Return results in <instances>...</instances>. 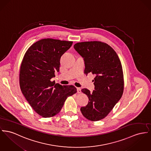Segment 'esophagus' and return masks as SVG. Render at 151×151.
Returning a JSON list of instances; mask_svg holds the SVG:
<instances>
[{"label":"esophagus","mask_w":151,"mask_h":151,"mask_svg":"<svg viewBox=\"0 0 151 151\" xmlns=\"http://www.w3.org/2000/svg\"><path fill=\"white\" fill-rule=\"evenodd\" d=\"M77 93H81V89L80 88H77Z\"/></svg>","instance_id":"1"}]
</instances>
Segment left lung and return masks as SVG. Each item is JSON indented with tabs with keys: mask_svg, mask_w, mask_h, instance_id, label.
<instances>
[{
	"mask_svg": "<svg viewBox=\"0 0 151 151\" xmlns=\"http://www.w3.org/2000/svg\"><path fill=\"white\" fill-rule=\"evenodd\" d=\"M74 48L84 59V73L95 76V91L81 90L89 102L81 108V111L89 120H101L108 116L123 94L124 74L120 58L111 46L100 41L77 43Z\"/></svg>",
	"mask_w": 151,
	"mask_h": 151,
	"instance_id": "obj_1",
	"label": "left lung"
}]
</instances>
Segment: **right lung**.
<instances>
[{
  "label": "right lung",
  "instance_id": "right-lung-1",
  "mask_svg": "<svg viewBox=\"0 0 151 151\" xmlns=\"http://www.w3.org/2000/svg\"><path fill=\"white\" fill-rule=\"evenodd\" d=\"M72 41L45 38L33 43L20 65V89L32 108L45 118L52 117L62 109L67 98L77 93L73 85H61L51 79L59 72L61 56Z\"/></svg>",
  "mask_w": 151,
  "mask_h": 151
}]
</instances>
